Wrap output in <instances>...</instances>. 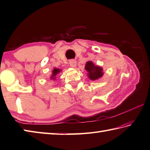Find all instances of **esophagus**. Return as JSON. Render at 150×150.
<instances>
[{
	"label": "esophagus",
	"mask_w": 150,
	"mask_h": 150,
	"mask_svg": "<svg viewBox=\"0 0 150 150\" xmlns=\"http://www.w3.org/2000/svg\"><path fill=\"white\" fill-rule=\"evenodd\" d=\"M69 66H71V67H73V68H75V67L77 66V62H76V61L74 60H70V62H69Z\"/></svg>",
	"instance_id": "1"
}]
</instances>
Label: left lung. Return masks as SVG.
<instances>
[{"instance_id":"8db88e82","label":"left lung","mask_w":150,"mask_h":150,"mask_svg":"<svg viewBox=\"0 0 150 150\" xmlns=\"http://www.w3.org/2000/svg\"><path fill=\"white\" fill-rule=\"evenodd\" d=\"M85 69L87 71V76L91 81H96L99 79H101L104 73L101 67L95 65V64L92 61L86 62L84 67Z\"/></svg>"}]
</instances>
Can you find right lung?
<instances>
[{
    "label": "right lung",
    "instance_id": "obj_1",
    "mask_svg": "<svg viewBox=\"0 0 150 150\" xmlns=\"http://www.w3.org/2000/svg\"><path fill=\"white\" fill-rule=\"evenodd\" d=\"M62 71V69L59 68H54V69L52 70V74L50 76V80H53L55 81L56 79H57V75Z\"/></svg>",
    "mask_w": 150,
    "mask_h": 150
}]
</instances>
